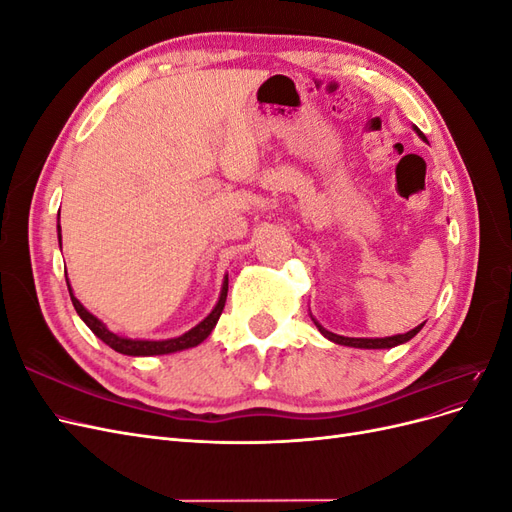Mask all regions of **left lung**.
Returning <instances> with one entry per match:
<instances>
[{
  "label": "left lung",
  "instance_id": "8db88e82",
  "mask_svg": "<svg viewBox=\"0 0 512 512\" xmlns=\"http://www.w3.org/2000/svg\"><path fill=\"white\" fill-rule=\"evenodd\" d=\"M416 132H418V128H416ZM418 134H421V132H418ZM421 136H423V134H421ZM316 327H318V331H320L324 337L331 339V342H335V344H342V346H352V348H393V346H399V344L408 342V339H412L418 331L423 329V324H418L416 329H412V331H408V333H404V335H393V337H382V339L335 335V333H331V331H327V329H322L318 322H316Z\"/></svg>",
  "mask_w": 512,
  "mask_h": 512
}]
</instances>
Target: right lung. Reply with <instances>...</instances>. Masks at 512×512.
<instances>
[{
  "label": "right lung",
  "instance_id": "add662e5",
  "mask_svg": "<svg viewBox=\"0 0 512 512\" xmlns=\"http://www.w3.org/2000/svg\"><path fill=\"white\" fill-rule=\"evenodd\" d=\"M59 245H61V235H59ZM68 290H70V284H68ZM226 292H228V277L224 280L220 301H218V305L213 307V312L203 322H200L198 327H194L192 331L183 333L181 337L164 339V342H147V339L119 337V335L108 331L94 314H89L87 309L79 303V299L74 297L72 290H70V299H72V305L76 309V314L83 318V322L87 324V327L94 331L106 346H111L113 350H117L121 354H128V356H153V354H168V352H177V350H185V348H194L200 342H205V339L211 335L215 324H218L220 316H222V309H224V303H226Z\"/></svg>",
  "mask_w": 512,
  "mask_h": 512
}]
</instances>
